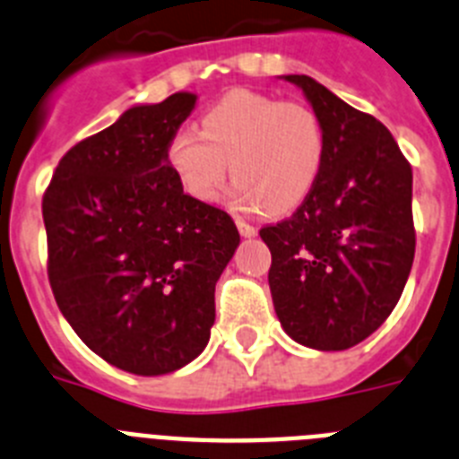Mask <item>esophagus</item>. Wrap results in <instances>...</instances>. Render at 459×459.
Instances as JSON below:
<instances>
[{
  "label": "esophagus",
  "instance_id": "esophagus-1",
  "mask_svg": "<svg viewBox=\"0 0 459 459\" xmlns=\"http://www.w3.org/2000/svg\"><path fill=\"white\" fill-rule=\"evenodd\" d=\"M237 227L243 237H255V234H257V227L250 225V222H246V221H241V218H237Z\"/></svg>",
  "mask_w": 459,
  "mask_h": 459
}]
</instances>
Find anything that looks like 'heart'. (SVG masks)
Returning a JSON list of instances; mask_svg holds the SVG:
<instances>
[{
    "label": "heart",
    "mask_w": 459,
    "mask_h": 459,
    "mask_svg": "<svg viewBox=\"0 0 459 459\" xmlns=\"http://www.w3.org/2000/svg\"><path fill=\"white\" fill-rule=\"evenodd\" d=\"M326 156V135L315 109L296 100L238 89L222 96L197 128H181L168 144V163L197 202H218L227 169L237 179L241 209L282 216L306 202Z\"/></svg>",
    "instance_id": "b5f03b06"
}]
</instances>
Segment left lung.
I'll return each instance as SVG.
<instances>
[{
	"label": "left lung",
	"instance_id": "obj_1",
	"mask_svg": "<svg viewBox=\"0 0 459 459\" xmlns=\"http://www.w3.org/2000/svg\"><path fill=\"white\" fill-rule=\"evenodd\" d=\"M285 80L322 121L326 156L306 202L259 230L275 315L296 342L350 350L386 322L407 285L416 253L411 165L375 117L307 75Z\"/></svg>",
	"mask_w": 459,
	"mask_h": 459
}]
</instances>
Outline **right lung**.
<instances>
[{
  "mask_svg": "<svg viewBox=\"0 0 459 459\" xmlns=\"http://www.w3.org/2000/svg\"><path fill=\"white\" fill-rule=\"evenodd\" d=\"M195 100L181 91L126 109L64 153L43 195L56 306L93 354L133 375L202 354L241 241L230 213L186 195L168 163Z\"/></svg>",
  "mask_w": 459,
  "mask_h": 459,
  "instance_id": "add662e5",
  "label": "right lung"
}]
</instances>
